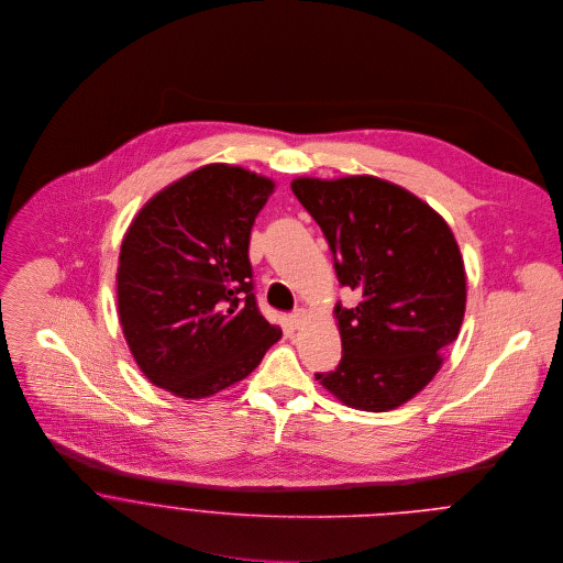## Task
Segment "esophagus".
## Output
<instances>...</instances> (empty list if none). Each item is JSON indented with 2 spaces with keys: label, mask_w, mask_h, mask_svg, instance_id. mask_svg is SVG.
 Wrapping results in <instances>:
<instances>
[{
  "label": "esophagus",
  "mask_w": 563,
  "mask_h": 563,
  "mask_svg": "<svg viewBox=\"0 0 563 563\" xmlns=\"http://www.w3.org/2000/svg\"><path fill=\"white\" fill-rule=\"evenodd\" d=\"M303 321H306V310H301V308L288 314V322H290V327H295V329H297V327H301Z\"/></svg>",
  "instance_id": "esophagus-1"
}]
</instances>
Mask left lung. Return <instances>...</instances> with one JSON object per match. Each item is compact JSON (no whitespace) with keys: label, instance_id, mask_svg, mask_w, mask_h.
Segmentation results:
<instances>
[{"label":"left lung","instance_id":"left-lung-1","mask_svg":"<svg viewBox=\"0 0 563 563\" xmlns=\"http://www.w3.org/2000/svg\"><path fill=\"white\" fill-rule=\"evenodd\" d=\"M292 192L312 214L355 308L335 306L342 360L317 373L338 399L386 411L418 395L440 371L466 310V273L444 219L390 181L360 175L299 177Z\"/></svg>","mask_w":563,"mask_h":563}]
</instances>
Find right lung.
<instances>
[{
	"mask_svg": "<svg viewBox=\"0 0 563 563\" xmlns=\"http://www.w3.org/2000/svg\"><path fill=\"white\" fill-rule=\"evenodd\" d=\"M275 184L208 164L158 192L119 255V319L145 377L181 399L244 379L282 338L253 292L249 241Z\"/></svg>",
	"mask_w": 563,
	"mask_h": 563,
	"instance_id": "right-lung-1",
	"label": "right lung"
}]
</instances>
